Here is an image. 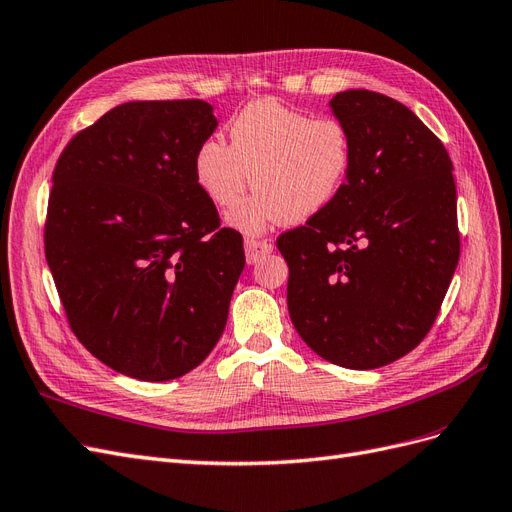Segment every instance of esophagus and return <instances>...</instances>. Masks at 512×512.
I'll list each match as a JSON object with an SVG mask.
<instances>
[{
	"instance_id": "34e87169",
	"label": "esophagus",
	"mask_w": 512,
	"mask_h": 512,
	"mask_svg": "<svg viewBox=\"0 0 512 512\" xmlns=\"http://www.w3.org/2000/svg\"><path fill=\"white\" fill-rule=\"evenodd\" d=\"M272 242L268 240H259V238H246L244 240V253H246V261L249 263H255L259 261L263 255L272 253Z\"/></svg>"
}]
</instances>
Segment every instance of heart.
<instances>
[{"instance_id":"b5f03b06","label":"heart","mask_w":512,"mask_h":512,"mask_svg":"<svg viewBox=\"0 0 512 512\" xmlns=\"http://www.w3.org/2000/svg\"><path fill=\"white\" fill-rule=\"evenodd\" d=\"M353 168V138L336 117L259 100L229 125V144L208 138L193 170L214 206L232 208L246 187L255 193L229 212V225L257 234L268 225L308 221L344 189Z\"/></svg>"}]
</instances>
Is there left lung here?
I'll use <instances>...</instances> for the list:
<instances>
[{"label": "left lung", "mask_w": 512, "mask_h": 512, "mask_svg": "<svg viewBox=\"0 0 512 512\" xmlns=\"http://www.w3.org/2000/svg\"><path fill=\"white\" fill-rule=\"evenodd\" d=\"M353 138V168L323 212L276 246L302 340L342 368L404 357L430 332L459 261L457 191L444 144L387 95L332 97Z\"/></svg>", "instance_id": "1"}]
</instances>
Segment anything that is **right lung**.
I'll use <instances>...</instances> for the list:
<instances>
[{"label": "right lung", "instance_id": "add662e5", "mask_svg": "<svg viewBox=\"0 0 512 512\" xmlns=\"http://www.w3.org/2000/svg\"><path fill=\"white\" fill-rule=\"evenodd\" d=\"M202 100L127 102L63 148L44 253L85 349L138 381H172L219 342L244 268L193 161L217 129Z\"/></svg>", "mask_w": 512, "mask_h": 512}]
</instances>
